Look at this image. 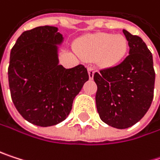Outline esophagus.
<instances>
[{
    "label": "esophagus",
    "instance_id": "34e87169",
    "mask_svg": "<svg viewBox=\"0 0 160 160\" xmlns=\"http://www.w3.org/2000/svg\"><path fill=\"white\" fill-rule=\"evenodd\" d=\"M95 72H96V69L94 68V67H88V74H89V78H90V79H92L93 78H94V74H95Z\"/></svg>",
    "mask_w": 160,
    "mask_h": 160
}]
</instances>
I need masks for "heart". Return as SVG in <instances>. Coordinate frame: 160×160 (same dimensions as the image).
<instances>
[{"label":"heart","mask_w":160,"mask_h":160,"mask_svg":"<svg viewBox=\"0 0 160 160\" xmlns=\"http://www.w3.org/2000/svg\"><path fill=\"white\" fill-rule=\"evenodd\" d=\"M128 40L122 34L98 32L85 35L76 43V50L85 60H96L102 67L118 64L128 51Z\"/></svg>","instance_id":"1"}]
</instances>
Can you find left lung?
Here are the masks:
<instances>
[{
    "instance_id": "left-lung-1",
    "label": "left lung",
    "mask_w": 160,
    "mask_h": 160,
    "mask_svg": "<svg viewBox=\"0 0 160 160\" xmlns=\"http://www.w3.org/2000/svg\"><path fill=\"white\" fill-rule=\"evenodd\" d=\"M129 55L118 65L95 73L98 85L97 109L107 125L124 129L138 123L149 110L154 98L153 56L140 36L127 30Z\"/></svg>"
}]
</instances>
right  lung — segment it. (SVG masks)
<instances>
[{
    "mask_svg": "<svg viewBox=\"0 0 160 160\" xmlns=\"http://www.w3.org/2000/svg\"><path fill=\"white\" fill-rule=\"evenodd\" d=\"M62 41L57 27L40 26L22 32L11 49V98L20 115L35 126L50 127L62 122L89 79L82 64L69 69L59 64L58 46Z\"/></svg>",
    "mask_w": 160,
    "mask_h": 160,
    "instance_id": "right-lung-1",
    "label": "right lung"
}]
</instances>
